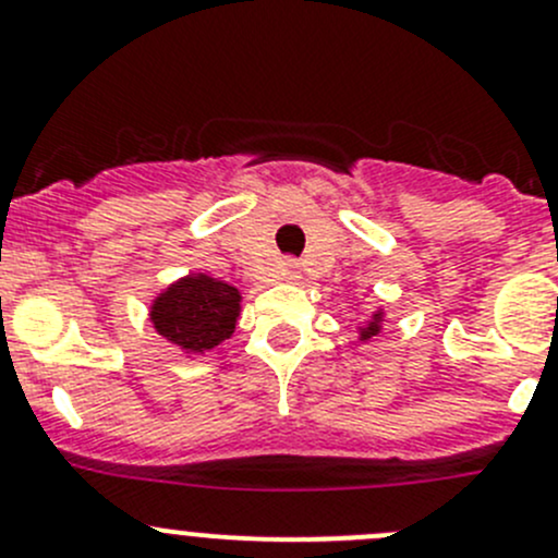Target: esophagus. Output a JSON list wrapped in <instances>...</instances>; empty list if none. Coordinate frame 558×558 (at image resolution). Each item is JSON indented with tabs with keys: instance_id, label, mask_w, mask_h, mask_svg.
Listing matches in <instances>:
<instances>
[{
	"instance_id": "obj_1",
	"label": "esophagus",
	"mask_w": 558,
	"mask_h": 558,
	"mask_svg": "<svg viewBox=\"0 0 558 558\" xmlns=\"http://www.w3.org/2000/svg\"><path fill=\"white\" fill-rule=\"evenodd\" d=\"M283 278H296V264L294 262H286L283 264Z\"/></svg>"
}]
</instances>
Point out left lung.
I'll return each mask as SVG.
<instances>
[{
	"mask_svg": "<svg viewBox=\"0 0 558 558\" xmlns=\"http://www.w3.org/2000/svg\"><path fill=\"white\" fill-rule=\"evenodd\" d=\"M380 329H384V311H375L367 320H364V326H359V340H373V337L380 335Z\"/></svg>",
	"mask_w": 558,
	"mask_h": 558,
	"instance_id": "obj_1",
	"label": "left lung"
}]
</instances>
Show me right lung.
<instances>
[{
	"mask_svg": "<svg viewBox=\"0 0 558 558\" xmlns=\"http://www.w3.org/2000/svg\"><path fill=\"white\" fill-rule=\"evenodd\" d=\"M240 291L205 272H191L167 286L150 302L156 335L185 356H202L234 335L240 318Z\"/></svg>",
	"mask_w": 558,
	"mask_h": 558,
	"instance_id": "add662e5",
	"label": "right lung"
}]
</instances>
